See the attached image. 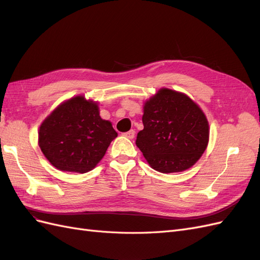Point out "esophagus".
I'll list each match as a JSON object with an SVG mask.
<instances>
[{"instance_id": "34e87169", "label": "esophagus", "mask_w": 260, "mask_h": 260, "mask_svg": "<svg viewBox=\"0 0 260 260\" xmlns=\"http://www.w3.org/2000/svg\"><path fill=\"white\" fill-rule=\"evenodd\" d=\"M123 136L124 137H126V138H128V139H133L134 137H135V131L134 129H131L129 132H127V133H124L123 134Z\"/></svg>"}]
</instances>
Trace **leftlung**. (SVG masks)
I'll use <instances>...</instances> for the list:
<instances>
[{
	"instance_id": "obj_1",
	"label": "left lung",
	"mask_w": 260,
	"mask_h": 260,
	"mask_svg": "<svg viewBox=\"0 0 260 260\" xmlns=\"http://www.w3.org/2000/svg\"><path fill=\"white\" fill-rule=\"evenodd\" d=\"M144 129L136 146L149 165L163 173H178L193 166L208 145L209 126L202 109L180 91L161 88L146 100Z\"/></svg>"
}]
</instances>
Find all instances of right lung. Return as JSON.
<instances>
[{"label":"right lung","mask_w":260,"mask_h":260,"mask_svg":"<svg viewBox=\"0 0 260 260\" xmlns=\"http://www.w3.org/2000/svg\"><path fill=\"white\" fill-rule=\"evenodd\" d=\"M118 133L99 115L98 103L79 95L64 100L39 129V146L57 170L84 174L102 161Z\"/></svg>","instance_id":"1"}]
</instances>
